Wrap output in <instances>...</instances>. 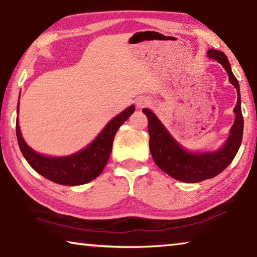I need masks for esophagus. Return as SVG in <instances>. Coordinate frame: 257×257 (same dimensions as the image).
<instances>
[{"instance_id": "34e87169", "label": "esophagus", "mask_w": 257, "mask_h": 257, "mask_svg": "<svg viewBox=\"0 0 257 257\" xmlns=\"http://www.w3.org/2000/svg\"><path fill=\"white\" fill-rule=\"evenodd\" d=\"M149 103H150V101H149V100L146 99V97H142V99H139V100H137L136 106L139 107V108H144V107L149 106Z\"/></svg>"}]
</instances>
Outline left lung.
I'll return each mask as SVG.
<instances>
[{
  "instance_id": "left-lung-1",
  "label": "left lung",
  "mask_w": 257,
  "mask_h": 257,
  "mask_svg": "<svg viewBox=\"0 0 257 257\" xmlns=\"http://www.w3.org/2000/svg\"><path fill=\"white\" fill-rule=\"evenodd\" d=\"M207 56L225 67L230 84H233L237 92V102L234 108L235 121L230 128L228 139L221 149L213 153H190L170 135L160 118L153 111L148 108L143 109V113L148 117V132L150 135L149 147L155 163L172 178L184 183H198L213 178L222 172L235 157L243 135V116L241 111L240 86L237 79L234 77L225 53L211 49L208 50Z\"/></svg>"
}]
</instances>
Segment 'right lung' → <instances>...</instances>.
Returning <instances> with one entry per match:
<instances>
[{
  "instance_id": "obj_1",
  "label": "right lung",
  "mask_w": 257,
  "mask_h": 257,
  "mask_svg": "<svg viewBox=\"0 0 257 257\" xmlns=\"http://www.w3.org/2000/svg\"><path fill=\"white\" fill-rule=\"evenodd\" d=\"M134 111L135 106L128 107L108 122L102 132L88 147L70 156L49 157L36 153L22 137L19 118L16 120L17 142L25 160L39 175L61 185H82L95 179L102 172L110 156L115 134Z\"/></svg>"
}]
</instances>
